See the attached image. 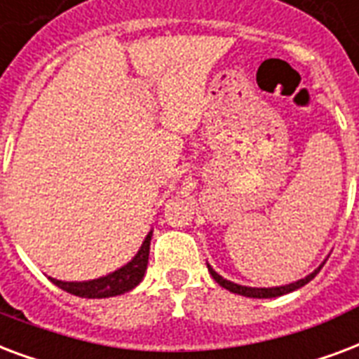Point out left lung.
Instances as JSON below:
<instances>
[{
	"mask_svg": "<svg viewBox=\"0 0 359 359\" xmlns=\"http://www.w3.org/2000/svg\"><path fill=\"white\" fill-rule=\"evenodd\" d=\"M209 267V273L212 275V278H215L216 283L220 284L222 288L229 290V292H233V294H239V295H246V297H258V299H267V297H278V295H284V294H290V292H294V290L301 288V286H305L307 283H311L314 277H316V273H318L322 267H324V264L320 265L318 269L314 271V273H311L309 277L301 278V280H297V283H292V284H286V286H277V288H248V286H241V284H235V283H229V280H226V278H222L218 273H216L210 265H207Z\"/></svg>",
	"mask_w": 359,
	"mask_h": 359,
	"instance_id": "obj_1",
	"label": "left lung"
}]
</instances>
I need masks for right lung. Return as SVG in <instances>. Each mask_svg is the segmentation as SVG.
Segmentation results:
<instances>
[{"label": "right lung", "mask_w": 359, "mask_h": 359, "mask_svg": "<svg viewBox=\"0 0 359 359\" xmlns=\"http://www.w3.org/2000/svg\"><path fill=\"white\" fill-rule=\"evenodd\" d=\"M150 239H152V231L147 235V239L143 241V246L137 252L135 258L131 259L128 265H124L122 269L114 271L107 277L88 280V283H64V280L50 278L52 284H56L58 288L65 290L69 294L79 295V297H88V299H100V297H113V295L126 294V292L135 288L137 284L143 280L147 264H149Z\"/></svg>", "instance_id": "obj_1"}]
</instances>
